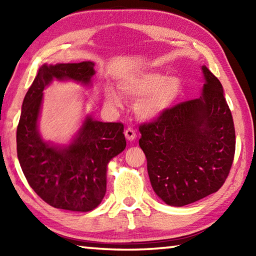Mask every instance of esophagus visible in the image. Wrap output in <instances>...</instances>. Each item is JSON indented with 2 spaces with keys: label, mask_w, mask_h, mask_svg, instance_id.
Returning a JSON list of instances; mask_svg holds the SVG:
<instances>
[{
  "label": "esophagus",
  "mask_w": 256,
  "mask_h": 256,
  "mask_svg": "<svg viewBox=\"0 0 256 256\" xmlns=\"http://www.w3.org/2000/svg\"><path fill=\"white\" fill-rule=\"evenodd\" d=\"M124 134H125V138H126L128 141L136 140V133L132 128H128L126 130H125Z\"/></svg>",
  "instance_id": "obj_1"
}]
</instances>
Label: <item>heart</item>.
Wrapping results in <instances>:
<instances>
[{"label": "heart", "mask_w": 256, "mask_h": 256, "mask_svg": "<svg viewBox=\"0 0 256 256\" xmlns=\"http://www.w3.org/2000/svg\"><path fill=\"white\" fill-rule=\"evenodd\" d=\"M182 81L178 78H168L159 72H141L128 76L120 84V90L125 97L140 99L136 105V112L141 118L151 120L168 110L182 92ZM107 105L120 107L122 99L112 88L105 90Z\"/></svg>", "instance_id": "1"}]
</instances>
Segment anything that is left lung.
Segmentation results:
<instances>
[{
    "label": "left lung",
    "mask_w": 256,
    "mask_h": 256,
    "mask_svg": "<svg viewBox=\"0 0 256 256\" xmlns=\"http://www.w3.org/2000/svg\"><path fill=\"white\" fill-rule=\"evenodd\" d=\"M200 97L177 104L140 125L138 140L154 193L183 206L224 185L235 156V126L222 86L202 66Z\"/></svg>",
    "instance_id": "obj_1"
}]
</instances>
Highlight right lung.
Returning a JSON list of instances; mask_svg holds the SVG:
<instances>
[{
  "label": "right lung",
  "mask_w": 256,
  "mask_h": 256,
  "mask_svg": "<svg viewBox=\"0 0 256 256\" xmlns=\"http://www.w3.org/2000/svg\"><path fill=\"white\" fill-rule=\"evenodd\" d=\"M94 66L92 62L44 64L22 102L16 128L21 170L37 196L58 209L86 212L100 204L106 193L107 164L126 146L122 123H102L90 116L70 146L47 144L38 132L45 86L54 79L89 84Z\"/></svg>",
  "instance_id": "1"
}]
</instances>
